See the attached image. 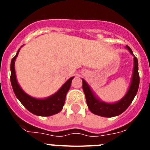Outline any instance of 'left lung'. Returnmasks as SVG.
I'll list each match as a JSON object with an SVG mask.
<instances>
[{
  "mask_svg": "<svg viewBox=\"0 0 150 150\" xmlns=\"http://www.w3.org/2000/svg\"><path fill=\"white\" fill-rule=\"evenodd\" d=\"M130 53L134 55L132 50L128 46H126ZM83 79V89L86 95V103L88 109L92 113L103 117H113L122 113L132 104V100L137 94L140 83V76L138 74V62L137 59L134 55V69L132 74V79L129 88L127 93L122 98L116 103H106L102 101L97 96H95L90 86Z\"/></svg>",
  "mask_w": 150,
  "mask_h": 150,
  "instance_id": "1",
  "label": "left lung"
}]
</instances>
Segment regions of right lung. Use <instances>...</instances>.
<instances>
[{
  "label": "right lung",
  "mask_w": 150,
  "mask_h": 150,
  "mask_svg": "<svg viewBox=\"0 0 150 150\" xmlns=\"http://www.w3.org/2000/svg\"><path fill=\"white\" fill-rule=\"evenodd\" d=\"M19 50H20V48L18 50L15 57L13 58L11 61V64H10V71H11L10 81H11L13 91L16 98L29 112L37 116H50L59 112L63 108L64 101H65L66 95L68 90L70 89L71 82L74 77L70 78L56 93L48 98L38 99L30 96L21 88L20 86L18 84V82L16 80L15 61Z\"/></svg>",
  "instance_id": "add662e5"
}]
</instances>
